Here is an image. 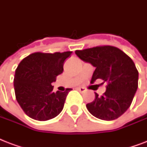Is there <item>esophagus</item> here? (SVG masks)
<instances>
[{
	"instance_id": "1",
	"label": "esophagus",
	"mask_w": 147,
	"mask_h": 147,
	"mask_svg": "<svg viewBox=\"0 0 147 147\" xmlns=\"http://www.w3.org/2000/svg\"><path fill=\"white\" fill-rule=\"evenodd\" d=\"M77 89H78L80 92H85L87 91V89H86V88H82V87L77 88Z\"/></svg>"
}]
</instances>
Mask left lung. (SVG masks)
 <instances>
[{"label":"left lung","instance_id":"1","mask_svg":"<svg viewBox=\"0 0 147 147\" xmlns=\"http://www.w3.org/2000/svg\"><path fill=\"white\" fill-rule=\"evenodd\" d=\"M81 59L95 67L91 83L101 79L107 83L102 95L86 105L87 109L97 118L113 121L130 107L138 88V71L133 60L125 53L112 46H99L76 50Z\"/></svg>","mask_w":147,"mask_h":147}]
</instances>
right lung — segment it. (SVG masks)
I'll list each match as a JSON object with an SVG mask.
<instances>
[{
    "instance_id": "obj_1",
    "label": "right lung",
    "mask_w": 147,
    "mask_h": 147,
    "mask_svg": "<svg viewBox=\"0 0 147 147\" xmlns=\"http://www.w3.org/2000/svg\"><path fill=\"white\" fill-rule=\"evenodd\" d=\"M71 52L32 53L24 58L15 71L13 85L17 102L24 113L45 121L59 114L71 88L54 92L51 84L62 73L65 60Z\"/></svg>"
}]
</instances>
